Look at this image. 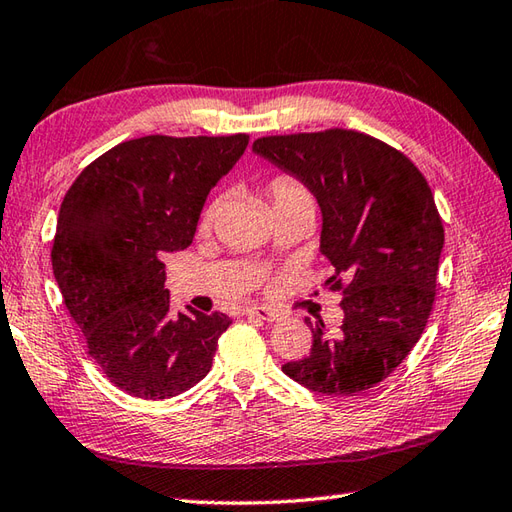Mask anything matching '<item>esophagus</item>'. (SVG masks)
Returning a JSON list of instances; mask_svg holds the SVG:
<instances>
[{
	"label": "esophagus",
	"mask_w": 512,
	"mask_h": 512,
	"mask_svg": "<svg viewBox=\"0 0 512 512\" xmlns=\"http://www.w3.org/2000/svg\"><path fill=\"white\" fill-rule=\"evenodd\" d=\"M245 314L249 318H258V320H263V322H278L280 320L278 311L269 309V307H249V309H245Z\"/></svg>",
	"instance_id": "obj_1"
}]
</instances>
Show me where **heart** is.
<instances>
[{
  "label": "heart",
  "instance_id": "b5f03b06",
  "mask_svg": "<svg viewBox=\"0 0 512 512\" xmlns=\"http://www.w3.org/2000/svg\"><path fill=\"white\" fill-rule=\"evenodd\" d=\"M269 198H271V207H283V205H309V207H314V198H311V194L296 179H289V176H280V179L271 183ZM218 210H221V203H218V201L210 203V207H207L205 216H203L205 227H210L216 221Z\"/></svg>",
  "mask_w": 512,
  "mask_h": 512
}]
</instances>
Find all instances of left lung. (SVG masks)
<instances>
[{
    "label": "left lung",
    "instance_id": "8db88e82",
    "mask_svg": "<svg viewBox=\"0 0 512 512\" xmlns=\"http://www.w3.org/2000/svg\"><path fill=\"white\" fill-rule=\"evenodd\" d=\"M260 159L294 176L320 207L327 285L342 291L338 331L311 325L307 358L283 364L322 395L367 391L400 367L433 309L444 227L422 172L391 145L353 130L265 137Z\"/></svg>",
    "mask_w": 512,
    "mask_h": 512
}]
</instances>
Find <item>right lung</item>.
I'll return each mask as SVG.
<instances>
[{
  "mask_svg": "<svg viewBox=\"0 0 512 512\" xmlns=\"http://www.w3.org/2000/svg\"><path fill=\"white\" fill-rule=\"evenodd\" d=\"M247 134L141 137L90 163L57 218L52 271L88 353L121 391L174 398L212 369L225 314H170L163 254L192 243L212 187Z\"/></svg>",
  "mask_w": 512,
  "mask_h": 512,
  "instance_id": "right-lung-1",
  "label": "right lung"
}]
</instances>
